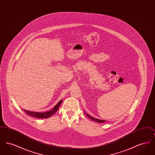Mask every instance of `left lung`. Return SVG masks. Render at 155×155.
I'll use <instances>...</instances> for the list:
<instances>
[{"label": "left lung", "mask_w": 155, "mask_h": 155, "mask_svg": "<svg viewBox=\"0 0 155 155\" xmlns=\"http://www.w3.org/2000/svg\"><path fill=\"white\" fill-rule=\"evenodd\" d=\"M85 114L88 116V117H89V118H91V120H94V121H95L97 122V123H104V122H106V121H105V120H100V119H98V118H94V117H92V116H89V114H87V113H85Z\"/></svg>", "instance_id": "obj_1"}]
</instances>
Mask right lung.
<instances>
[{"label":"right lung","instance_id":"add662e5","mask_svg":"<svg viewBox=\"0 0 155 155\" xmlns=\"http://www.w3.org/2000/svg\"><path fill=\"white\" fill-rule=\"evenodd\" d=\"M63 99H61L58 104L52 109V110L48 111L47 112H37V111H31L27 110L24 109L22 110L24 111L27 114L30 115L31 116H33L34 117L39 118H46L51 117L53 114H54L59 109V106L61 105Z\"/></svg>","mask_w":155,"mask_h":155}]
</instances>
